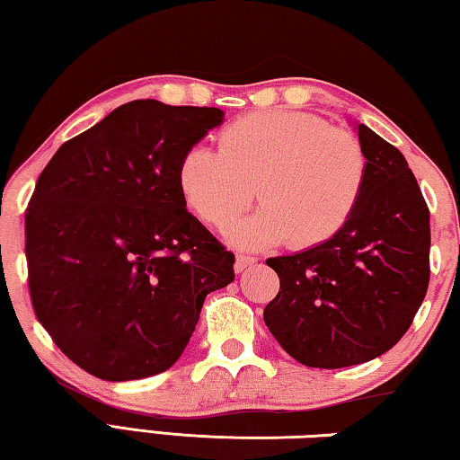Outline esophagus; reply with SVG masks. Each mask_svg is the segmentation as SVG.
Wrapping results in <instances>:
<instances>
[{
  "mask_svg": "<svg viewBox=\"0 0 460 460\" xmlns=\"http://www.w3.org/2000/svg\"><path fill=\"white\" fill-rule=\"evenodd\" d=\"M255 261H258V258H252V255H241L239 253L237 258H235V271H237V274H241V271H243V270L252 268Z\"/></svg>",
  "mask_w": 460,
  "mask_h": 460,
  "instance_id": "obj_1",
  "label": "esophagus"
}]
</instances>
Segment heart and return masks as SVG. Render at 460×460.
<instances>
[{"label": "heart", "instance_id": "1", "mask_svg": "<svg viewBox=\"0 0 460 460\" xmlns=\"http://www.w3.org/2000/svg\"><path fill=\"white\" fill-rule=\"evenodd\" d=\"M176 184L190 211L215 229L235 223L258 194L263 207L229 231L241 249L331 241L351 221L367 184V158L345 129L308 111H261L233 121L219 150L186 147Z\"/></svg>", "mask_w": 460, "mask_h": 460}]
</instances>
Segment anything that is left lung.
Wrapping results in <instances>:
<instances>
[{
  "label": "left lung",
  "instance_id": "left-lung-1",
  "mask_svg": "<svg viewBox=\"0 0 460 460\" xmlns=\"http://www.w3.org/2000/svg\"><path fill=\"white\" fill-rule=\"evenodd\" d=\"M367 184L341 233L323 245L270 258L279 292L263 321L306 367H351L389 351L430 282V213L403 154L359 123Z\"/></svg>",
  "mask_w": 460,
  "mask_h": 460
}]
</instances>
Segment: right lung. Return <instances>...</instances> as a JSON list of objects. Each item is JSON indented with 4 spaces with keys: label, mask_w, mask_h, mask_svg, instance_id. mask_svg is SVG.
Returning a JSON list of instances; mask_svg holds the SVG:
<instances>
[{
    "label": "right lung",
    "mask_w": 460,
    "mask_h": 460,
    "mask_svg": "<svg viewBox=\"0 0 460 460\" xmlns=\"http://www.w3.org/2000/svg\"><path fill=\"white\" fill-rule=\"evenodd\" d=\"M217 107L137 99L62 144L26 208L36 318L91 376H155L189 345L235 255L186 211L176 166L221 126Z\"/></svg>",
    "instance_id": "obj_1"
}]
</instances>
